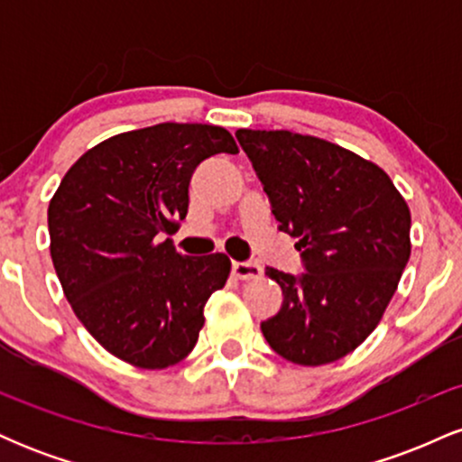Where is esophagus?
Returning a JSON list of instances; mask_svg holds the SVG:
<instances>
[{
  "mask_svg": "<svg viewBox=\"0 0 462 462\" xmlns=\"http://www.w3.org/2000/svg\"><path fill=\"white\" fill-rule=\"evenodd\" d=\"M263 269L256 263H232V275L236 280H256L261 278Z\"/></svg>",
  "mask_w": 462,
  "mask_h": 462,
  "instance_id": "34e87169",
  "label": "esophagus"
}]
</instances>
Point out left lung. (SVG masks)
I'll return each instance as SVG.
<instances>
[{
    "mask_svg": "<svg viewBox=\"0 0 462 462\" xmlns=\"http://www.w3.org/2000/svg\"><path fill=\"white\" fill-rule=\"evenodd\" d=\"M280 230L298 238L300 278L267 267L282 309L261 323L280 356L319 367L354 352L383 319L411 258V210L378 164L289 130H236Z\"/></svg>",
    "mask_w": 462,
    "mask_h": 462,
    "instance_id": "left-lung-1",
    "label": "left lung"
}]
</instances>
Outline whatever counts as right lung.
Wrapping results in <instances>:
<instances>
[{
	"mask_svg": "<svg viewBox=\"0 0 462 462\" xmlns=\"http://www.w3.org/2000/svg\"><path fill=\"white\" fill-rule=\"evenodd\" d=\"M236 153L219 125L158 124L121 132L69 167L47 208L65 298L113 356L167 369L193 352L204 306L230 275L226 254L182 256L171 238L189 213L195 167Z\"/></svg>",
	"mask_w": 462,
	"mask_h": 462,
	"instance_id": "1",
	"label": "right lung"
}]
</instances>
